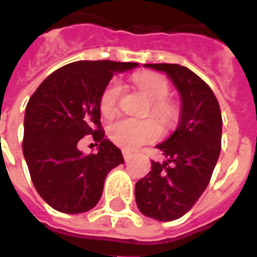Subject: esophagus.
Here are the masks:
<instances>
[{
    "instance_id": "1",
    "label": "esophagus",
    "mask_w": 257,
    "mask_h": 257,
    "mask_svg": "<svg viewBox=\"0 0 257 257\" xmlns=\"http://www.w3.org/2000/svg\"><path fill=\"white\" fill-rule=\"evenodd\" d=\"M122 155H123V159H125L126 162L132 159V154H131V152H128V151H123V152H122Z\"/></svg>"
}]
</instances>
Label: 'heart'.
Returning a JSON list of instances; mask_svg holds the SVG:
<instances>
[{
  "mask_svg": "<svg viewBox=\"0 0 257 257\" xmlns=\"http://www.w3.org/2000/svg\"><path fill=\"white\" fill-rule=\"evenodd\" d=\"M134 82L141 92L151 99L149 113H152L162 125L168 126L178 116V108L172 101L166 99L169 95V84L162 75L144 74L135 76ZM120 85L118 81H111L102 91L99 98V111L103 116H111L116 111L120 99ZM161 129L154 119H131L118 118L108 125V137L113 144L132 151L138 146L155 141Z\"/></svg>",
  "mask_w": 257,
  "mask_h": 257,
  "instance_id": "b5f03b06",
  "label": "heart"
}]
</instances>
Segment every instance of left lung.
<instances>
[{
	"mask_svg": "<svg viewBox=\"0 0 257 257\" xmlns=\"http://www.w3.org/2000/svg\"><path fill=\"white\" fill-rule=\"evenodd\" d=\"M166 72L182 96L179 126L156 148L166 158L135 185L145 216L169 222L183 216L206 189L222 148V113L213 91L202 78L178 64H145Z\"/></svg>",
	"mask_w": 257,
	"mask_h": 257,
	"instance_id": "1",
	"label": "left lung"
}]
</instances>
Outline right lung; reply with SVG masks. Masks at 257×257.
Wrapping results in <instances>:
<instances>
[{"label": "right lung", "instance_id": "obj_1", "mask_svg": "<svg viewBox=\"0 0 257 257\" xmlns=\"http://www.w3.org/2000/svg\"><path fill=\"white\" fill-rule=\"evenodd\" d=\"M135 62L78 61L54 71L32 93L25 109L23 152L32 183L51 208L82 213L102 196L106 175L123 156L105 139L99 98L115 72ZM86 135L100 146L85 156L77 142Z\"/></svg>", "mask_w": 257, "mask_h": 257}]
</instances>
